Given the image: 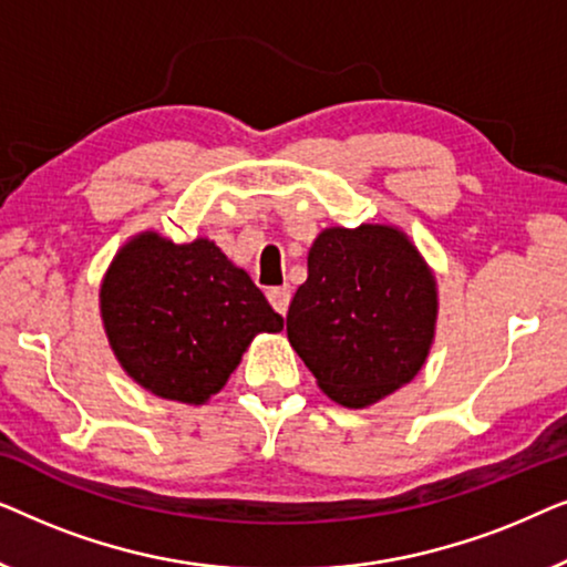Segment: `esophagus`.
Masks as SVG:
<instances>
[{
  "label": "esophagus",
  "mask_w": 567,
  "mask_h": 567,
  "mask_svg": "<svg viewBox=\"0 0 567 567\" xmlns=\"http://www.w3.org/2000/svg\"><path fill=\"white\" fill-rule=\"evenodd\" d=\"M268 301L278 315H286V309H289V301H291V286H286V284L274 286V289L268 291Z\"/></svg>",
  "instance_id": "34e87169"
}]
</instances>
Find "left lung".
Here are the masks:
<instances>
[{"mask_svg": "<svg viewBox=\"0 0 567 567\" xmlns=\"http://www.w3.org/2000/svg\"><path fill=\"white\" fill-rule=\"evenodd\" d=\"M307 270L286 332L330 400L369 408L423 369L439 293L405 231L390 224L322 229L309 247Z\"/></svg>", "mask_w": 567, "mask_h": 567, "instance_id": "left-lung-1", "label": "left lung"}]
</instances>
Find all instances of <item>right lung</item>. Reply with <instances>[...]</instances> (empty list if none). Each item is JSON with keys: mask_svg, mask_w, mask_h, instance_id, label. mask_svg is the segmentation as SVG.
Wrapping results in <instances>:
<instances>
[{"mask_svg": "<svg viewBox=\"0 0 567 567\" xmlns=\"http://www.w3.org/2000/svg\"><path fill=\"white\" fill-rule=\"evenodd\" d=\"M100 317L123 371L185 405L219 392L258 332L284 330V317L212 239L175 245L157 231L131 237L115 255Z\"/></svg>", "mask_w": 567, "mask_h": 567, "instance_id": "right-lung-1", "label": "right lung"}]
</instances>
